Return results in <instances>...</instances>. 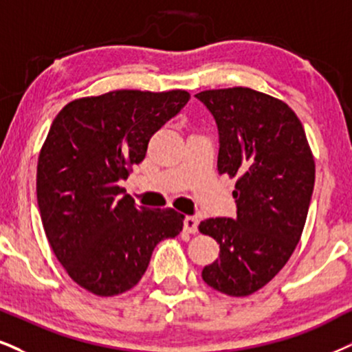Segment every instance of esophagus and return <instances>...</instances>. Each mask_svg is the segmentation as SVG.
<instances>
[{"mask_svg":"<svg viewBox=\"0 0 352 352\" xmlns=\"http://www.w3.org/2000/svg\"><path fill=\"white\" fill-rule=\"evenodd\" d=\"M197 225L199 220L196 217H186L184 219V230L188 233H197Z\"/></svg>","mask_w":352,"mask_h":352,"instance_id":"esophagus-1","label":"esophagus"}]
</instances>
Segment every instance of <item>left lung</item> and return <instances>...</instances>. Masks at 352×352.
Instances as JSON below:
<instances>
[{"label": "left lung", "mask_w": 352, "mask_h": 352, "mask_svg": "<svg viewBox=\"0 0 352 352\" xmlns=\"http://www.w3.org/2000/svg\"><path fill=\"white\" fill-rule=\"evenodd\" d=\"M219 127L220 175L236 177V219L204 220L199 232L220 245L204 267L207 285L232 297L254 294L296 250L315 184V160L305 130L280 99L251 88L196 94Z\"/></svg>", "instance_id": "1"}]
</instances>
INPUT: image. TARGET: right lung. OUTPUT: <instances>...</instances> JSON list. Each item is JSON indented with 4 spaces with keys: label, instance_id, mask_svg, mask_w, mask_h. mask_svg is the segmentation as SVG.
<instances>
[{
    "label": "right lung",
    "instance_id": "1",
    "mask_svg": "<svg viewBox=\"0 0 352 352\" xmlns=\"http://www.w3.org/2000/svg\"><path fill=\"white\" fill-rule=\"evenodd\" d=\"M184 89H117L80 98L56 114L37 163L47 240L68 276L99 297L135 287L155 246L183 230L175 209L137 207L119 181L188 104Z\"/></svg>",
    "mask_w": 352,
    "mask_h": 352
}]
</instances>
